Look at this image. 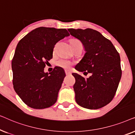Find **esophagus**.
Here are the masks:
<instances>
[{
    "label": "esophagus",
    "instance_id": "esophagus-1",
    "mask_svg": "<svg viewBox=\"0 0 135 135\" xmlns=\"http://www.w3.org/2000/svg\"><path fill=\"white\" fill-rule=\"evenodd\" d=\"M65 73H66V75H69V74H71V71H69V70H65Z\"/></svg>",
    "mask_w": 135,
    "mask_h": 135
}]
</instances>
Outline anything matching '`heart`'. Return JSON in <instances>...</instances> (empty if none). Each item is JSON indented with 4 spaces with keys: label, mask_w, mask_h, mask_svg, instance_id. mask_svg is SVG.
I'll use <instances>...</instances> for the list:
<instances>
[{
    "label": "heart",
    "mask_w": 135,
    "mask_h": 135,
    "mask_svg": "<svg viewBox=\"0 0 135 135\" xmlns=\"http://www.w3.org/2000/svg\"><path fill=\"white\" fill-rule=\"evenodd\" d=\"M82 44L80 40L77 39H73L70 41V44ZM56 64L58 66H60V67L64 68V69H69V68H70V67L72 66V62L71 61H70L69 60H66V59L61 58L57 61Z\"/></svg>",
    "instance_id": "obj_1"
}]
</instances>
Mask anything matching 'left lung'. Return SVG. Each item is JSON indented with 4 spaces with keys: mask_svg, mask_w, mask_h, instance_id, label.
<instances>
[{
    "mask_svg": "<svg viewBox=\"0 0 135 135\" xmlns=\"http://www.w3.org/2000/svg\"><path fill=\"white\" fill-rule=\"evenodd\" d=\"M70 34L78 38L85 53L75 69L91 76L87 79L73 73L75 83L74 90L79 106L97 109L114 98L122 76L119 53L109 40L92 29H68Z\"/></svg>",
    "mask_w": 135,
    "mask_h": 135,
    "instance_id": "8db88e82",
    "label": "left lung"
}]
</instances>
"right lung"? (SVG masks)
<instances>
[{
  "label": "right lung",
  "mask_w": 135,
  "mask_h": 135,
  "mask_svg": "<svg viewBox=\"0 0 135 135\" xmlns=\"http://www.w3.org/2000/svg\"><path fill=\"white\" fill-rule=\"evenodd\" d=\"M69 36L66 29L40 27L18 42L12 61L13 85L30 108L42 109L56 102L65 73L60 67L44 73V68L52 58L55 44Z\"/></svg>",
  "instance_id": "obj_1"
}]
</instances>
